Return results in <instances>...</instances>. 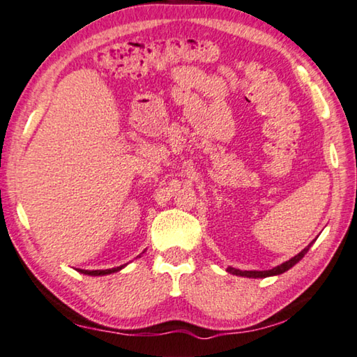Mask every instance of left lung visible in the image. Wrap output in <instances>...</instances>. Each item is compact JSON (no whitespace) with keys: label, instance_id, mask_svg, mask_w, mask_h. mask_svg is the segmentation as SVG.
<instances>
[{"label":"left lung","instance_id":"1","mask_svg":"<svg viewBox=\"0 0 357 357\" xmlns=\"http://www.w3.org/2000/svg\"><path fill=\"white\" fill-rule=\"evenodd\" d=\"M310 246H311V243H310V245H308L307 248H305V250H303L302 252H298L296 257L289 259V260H287V262L281 264V265H278V267H275V268H271V270H264V271L252 270V271H248V270H236V268L229 267L227 271H229V273H234V275H238V276H248V278H267V276L281 275V273H284V271H287L289 268H292L294 265H296V264L298 262V260H301V259L305 256V254L308 252Z\"/></svg>","mask_w":357,"mask_h":357}]
</instances>
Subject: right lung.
<instances>
[{
	"label": "right lung",
	"mask_w": 357,
	"mask_h": 357,
	"mask_svg": "<svg viewBox=\"0 0 357 357\" xmlns=\"http://www.w3.org/2000/svg\"><path fill=\"white\" fill-rule=\"evenodd\" d=\"M121 268H123V265L117 268H109V270H79L81 273L84 275H90V276H100V275H109V273H114V271H119Z\"/></svg>",
	"instance_id": "1"
}]
</instances>
